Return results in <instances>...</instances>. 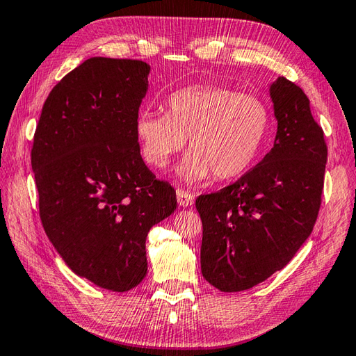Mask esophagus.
<instances>
[{"mask_svg": "<svg viewBox=\"0 0 356 356\" xmlns=\"http://www.w3.org/2000/svg\"><path fill=\"white\" fill-rule=\"evenodd\" d=\"M176 194H177V202L180 206H185L186 208V206H191L194 203V194L186 191V189L179 188Z\"/></svg>", "mask_w": 356, "mask_h": 356, "instance_id": "obj_1", "label": "esophagus"}]
</instances>
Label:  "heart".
Returning <instances> with one entry per match:
<instances>
[{"mask_svg": "<svg viewBox=\"0 0 356 356\" xmlns=\"http://www.w3.org/2000/svg\"><path fill=\"white\" fill-rule=\"evenodd\" d=\"M268 106L235 89L193 85L172 92L165 113L140 112L135 131L140 154L153 168H165L186 144L180 165L188 181L229 180L252 167L270 130Z\"/></svg>", "mask_w": 356, "mask_h": 356, "instance_id": "b5f03b06", "label": "heart"}]
</instances>
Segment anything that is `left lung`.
I'll list each match as a JSON object with an SVG mask.
<instances>
[{
  "label": "left lung",
  "instance_id": "1",
  "mask_svg": "<svg viewBox=\"0 0 356 356\" xmlns=\"http://www.w3.org/2000/svg\"><path fill=\"white\" fill-rule=\"evenodd\" d=\"M275 147L235 184L200 195L203 277L244 291L282 270L307 241L321 204L327 147L303 90L285 77L270 88Z\"/></svg>",
  "mask_w": 356,
  "mask_h": 356
}]
</instances>
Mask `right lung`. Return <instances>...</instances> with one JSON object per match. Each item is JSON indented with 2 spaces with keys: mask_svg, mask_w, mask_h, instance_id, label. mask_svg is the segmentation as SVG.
I'll use <instances>...</instances> for the list:
<instances>
[{
  "mask_svg": "<svg viewBox=\"0 0 356 356\" xmlns=\"http://www.w3.org/2000/svg\"><path fill=\"white\" fill-rule=\"evenodd\" d=\"M148 72L143 60H85L51 89L31 147L48 239L76 275L118 293L143 282L147 235L177 206L140 158Z\"/></svg>",
  "mask_w": 356,
  "mask_h": 356,
  "instance_id": "1",
  "label": "right lung"
}]
</instances>
